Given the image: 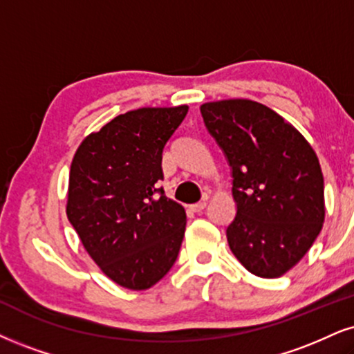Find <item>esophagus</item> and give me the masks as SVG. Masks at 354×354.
<instances>
[{
    "instance_id": "obj_1",
    "label": "esophagus",
    "mask_w": 354,
    "mask_h": 354,
    "mask_svg": "<svg viewBox=\"0 0 354 354\" xmlns=\"http://www.w3.org/2000/svg\"><path fill=\"white\" fill-rule=\"evenodd\" d=\"M205 207H207V200H202V202L190 205V210L195 212V213H200V212L205 210Z\"/></svg>"
}]
</instances>
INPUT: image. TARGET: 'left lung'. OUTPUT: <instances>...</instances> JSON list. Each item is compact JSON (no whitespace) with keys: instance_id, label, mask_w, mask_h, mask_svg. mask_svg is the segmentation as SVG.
Returning a JSON list of instances; mask_svg holds the SVG:
<instances>
[{"instance_id":"8db88e82","label":"left lung","mask_w":354,"mask_h":354,"mask_svg":"<svg viewBox=\"0 0 354 354\" xmlns=\"http://www.w3.org/2000/svg\"><path fill=\"white\" fill-rule=\"evenodd\" d=\"M200 113L231 167V251L256 276H282L307 254L324 225L317 154L294 126L257 102L205 103Z\"/></svg>"}]
</instances>
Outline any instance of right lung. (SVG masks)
<instances>
[{
  "mask_svg": "<svg viewBox=\"0 0 354 354\" xmlns=\"http://www.w3.org/2000/svg\"><path fill=\"white\" fill-rule=\"evenodd\" d=\"M189 106L139 108L80 144L71 165L67 216L91 259L131 290L149 289L177 261L184 207L165 197L162 151Z\"/></svg>",
  "mask_w": 354,
  "mask_h": 354,
  "instance_id": "obj_1",
  "label": "right lung"
}]
</instances>
